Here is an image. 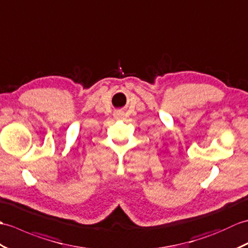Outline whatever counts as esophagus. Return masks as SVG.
Returning a JSON list of instances; mask_svg holds the SVG:
<instances>
[{"label":"esophagus","instance_id":"obj_1","mask_svg":"<svg viewBox=\"0 0 248 248\" xmlns=\"http://www.w3.org/2000/svg\"><path fill=\"white\" fill-rule=\"evenodd\" d=\"M122 117V113H115V118H121Z\"/></svg>","mask_w":248,"mask_h":248}]
</instances>
